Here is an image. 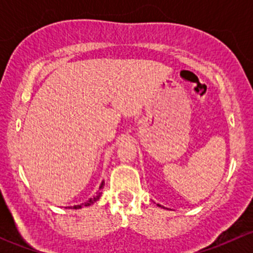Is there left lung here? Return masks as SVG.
I'll return each instance as SVG.
<instances>
[{
    "mask_svg": "<svg viewBox=\"0 0 253 253\" xmlns=\"http://www.w3.org/2000/svg\"><path fill=\"white\" fill-rule=\"evenodd\" d=\"M158 206H159V205H158Z\"/></svg>",
    "mask_w": 253,
    "mask_h": 253,
    "instance_id": "1",
    "label": "left lung"
}]
</instances>
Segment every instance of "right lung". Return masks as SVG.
<instances>
[{
  "mask_svg": "<svg viewBox=\"0 0 253 253\" xmlns=\"http://www.w3.org/2000/svg\"><path fill=\"white\" fill-rule=\"evenodd\" d=\"M103 187H104V181H103V182H101L100 187H99V191H98V192L95 193V195H94V197L89 198V200L86 201L85 203H82V205H79V206H75V207H73V208H75V209H78V208H82V206H85V207H86V206H90V205H93L94 202H96V201H98L99 198H100V196H101V192H100V190H101V188H103Z\"/></svg>",
  "mask_w": 253,
  "mask_h": 253,
  "instance_id": "add662e5",
  "label": "right lung"
}]
</instances>
